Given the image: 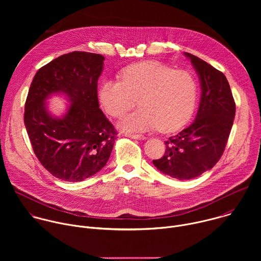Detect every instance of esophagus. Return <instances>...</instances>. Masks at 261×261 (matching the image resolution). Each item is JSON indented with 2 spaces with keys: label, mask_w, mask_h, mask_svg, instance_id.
Returning a JSON list of instances; mask_svg holds the SVG:
<instances>
[{
  "label": "esophagus",
  "mask_w": 261,
  "mask_h": 261,
  "mask_svg": "<svg viewBox=\"0 0 261 261\" xmlns=\"http://www.w3.org/2000/svg\"><path fill=\"white\" fill-rule=\"evenodd\" d=\"M125 136L130 137V138H134V139H144L145 137L141 134H133V133H125Z\"/></svg>",
  "instance_id": "34e87169"
}]
</instances>
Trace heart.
<instances>
[{"label": "heart", "mask_w": 261, "mask_h": 261, "mask_svg": "<svg viewBox=\"0 0 261 261\" xmlns=\"http://www.w3.org/2000/svg\"><path fill=\"white\" fill-rule=\"evenodd\" d=\"M120 77L121 82L104 80L98 97L114 118L123 117L138 100L141 107L122 120V129L141 132L159 128L172 132L191 119L198 95L197 81L191 72L148 61L127 67Z\"/></svg>", "instance_id": "1"}]
</instances>
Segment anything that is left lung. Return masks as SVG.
Returning a JSON list of instances; mask_svg holds the SVG:
<instances>
[{
	"label": "left lung",
	"mask_w": 261,
	"mask_h": 261,
	"mask_svg": "<svg viewBox=\"0 0 261 261\" xmlns=\"http://www.w3.org/2000/svg\"><path fill=\"white\" fill-rule=\"evenodd\" d=\"M200 82L201 96L194 122L169 137L162 158L153 164L177 179H191L220 160L233 125L236 103L224 74L196 56L185 53Z\"/></svg>",
	"instance_id": "left-lung-1"
}]
</instances>
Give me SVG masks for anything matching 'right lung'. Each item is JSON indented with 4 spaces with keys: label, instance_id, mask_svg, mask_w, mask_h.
Returning <instances> with one entry per match:
<instances>
[{
    "label": "right lung",
    "instance_id": "obj_1",
    "mask_svg": "<svg viewBox=\"0 0 261 261\" xmlns=\"http://www.w3.org/2000/svg\"><path fill=\"white\" fill-rule=\"evenodd\" d=\"M104 57L86 51L63 55L33 79L24 105V126L43 167L66 181H82L107 163L117 131L99 108L97 85ZM65 94L70 104L62 117L46 100Z\"/></svg>",
    "mask_w": 261,
    "mask_h": 261
}]
</instances>
